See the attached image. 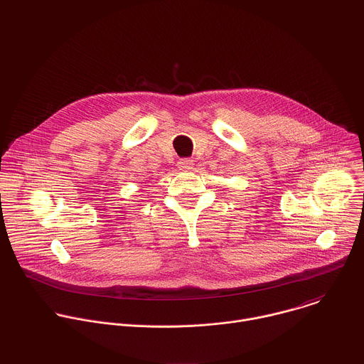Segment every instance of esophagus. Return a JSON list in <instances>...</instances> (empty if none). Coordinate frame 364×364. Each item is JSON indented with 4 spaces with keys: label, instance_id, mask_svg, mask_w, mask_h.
Listing matches in <instances>:
<instances>
[{
    "label": "esophagus",
    "instance_id": "1",
    "mask_svg": "<svg viewBox=\"0 0 364 364\" xmlns=\"http://www.w3.org/2000/svg\"><path fill=\"white\" fill-rule=\"evenodd\" d=\"M193 166H194V163H193V160H190V159H183V160H180V161L177 163V167H178V170H181V171H188V170L193 168Z\"/></svg>",
    "mask_w": 364,
    "mask_h": 364
}]
</instances>
